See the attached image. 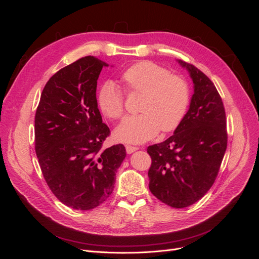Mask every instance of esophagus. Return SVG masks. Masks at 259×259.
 Instances as JSON below:
<instances>
[{"label": "esophagus", "instance_id": "esophagus-1", "mask_svg": "<svg viewBox=\"0 0 259 259\" xmlns=\"http://www.w3.org/2000/svg\"><path fill=\"white\" fill-rule=\"evenodd\" d=\"M137 150H138V148H137V147L126 146V152H127L128 154H131V153H133V152H135V151H137Z\"/></svg>", "mask_w": 259, "mask_h": 259}]
</instances>
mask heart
<instances>
[{"mask_svg": "<svg viewBox=\"0 0 259 259\" xmlns=\"http://www.w3.org/2000/svg\"><path fill=\"white\" fill-rule=\"evenodd\" d=\"M122 80L130 92L144 93L139 115L127 116L114 130V138L125 144H143L162 130L174 131L187 113L190 91L184 77L169 74L167 69L151 61H139L128 67ZM99 110L109 119L124 113L123 93L112 81L100 86L97 94Z\"/></svg>", "mask_w": 259, "mask_h": 259, "instance_id": "1", "label": "heart"}]
</instances>
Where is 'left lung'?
<instances>
[{
  "label": "left lung",
  "mask_w": 259,
  "mask_h": 259,
  "mask_svg": "<svg viewBox=\"0 0 259 259\" xmlns=\"http://www.w3.org/2000/svg\"><path fill=\"white\" fill-rule=\"evenodd\" d=\"M193 82L189 109L174 134L149 146V189L165 204L184 208L213 186L227 149L226 113L214 83L193 65L177 60Z\"/></svg>",
  "instance_id": "obj_1"
}]
</instances>
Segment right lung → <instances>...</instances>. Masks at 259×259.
Segmentation results:
<instances>
[{"label": "right lung", "instance_id": "add662e5", "mask_svg": "<svg viewBox=\"0 0 259 259\" xmlns=\"http://www.w3.org/2000/svg\"><path fill=\"white\" fill-rule=\"evenodd\" d=\"M108 66L88 56L60 69L36 109L35 152L43 176L56 198L74 209H93L109 198L126 156L121 144L101 149L110 130L101 119L96 89Z\"/></svg>", "mask_w": 259, "mask_h": 259}]
</instances>
